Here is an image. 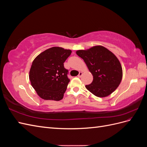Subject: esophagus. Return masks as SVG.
<instances>
[{"label":"esophagus","instance_id":"obj_1","mask_svg":"<svg viewBox=\"0 0 147 147\" xmlns=\"http://www.w3.org/2000/svg\"><path fill=\"white\" fill-rule=\"evenodd\" d=\"M82 75H83V73L82 72H80L79 74L78 75V77H81L82 76Z\"/></svg>","mask_w":147,"mask_h":147}]
</instances>
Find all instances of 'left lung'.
<instances>
[{"label":"left lung","instance_id":"1","mask_svg":"<svg viewBox=\"0 0 147 147\" xmlns=\"http://www.w3.org/2000/svg\"><path fill=\"white\" fill-rule=\"evenodd\" d=\"M77 55L86 63L93 76L92 82L85 87L97 97L108 96L118 87L123 70L113 53L102 46H94L86 50H78Z\"/></svg>","mask_w":147,"mask_h":147}]
</instances>
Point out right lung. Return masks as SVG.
<instances>
[{"mask_svg": "<svg viewBox=\"0 0 147 147\" xmlns=\"http://www.w3.org/2000/svg\"><path fill=\"white\" fill-rule=\"evenodd\" d=\"M71 53L70 50L55 47L43 51L33 61L29 79L42 99L59 101L63 98L70 82L64 63Z\"/></svg>", "mask_w": 147, "mask_h": 147, "instance_id": "obj_1", "label": "right lung"}]
</instances>
